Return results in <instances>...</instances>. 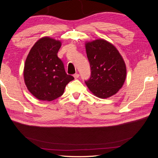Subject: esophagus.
I'll return each mask as SVG.
<instances>
[{
	"label": "esophagus",
	"instance_id": "34e87169",
	"mask_svg": "<svg viewBox=\"0 0 158 158\" xmlns=\"http://www.w3.org/2000/svg\"><path fill=\"white\" fill-rule=\"evenodd\" d=\"M74 77L75 79H77L78 78H79V74L78 73H76L74 74Z\"/></svg>",
	"mask_w": 158,
	"mask_h": 158
}]
</instances>
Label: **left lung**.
<instances>
[{"label":"left lung","mask_w":158,"mask_h":158,"mask_svg":"<svg viewBox=\"0 0 158 158\" xmlns=\"http://www.w3.org/2000/svg\"><path fill=\"white\" fill-rule=\"evenodd\" d=\"M91 76L85 81L95 96L105 99L116 94L125 83L127 67L120 52L109 41L98 39L85 44Z\"/></svg>","instance_id":"1"}]
</instances>
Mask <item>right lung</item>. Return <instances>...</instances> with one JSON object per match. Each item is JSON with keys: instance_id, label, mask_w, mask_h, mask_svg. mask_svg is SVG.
<instances>
[{"instance_id": "right-lung-1", "label": "right lung", "mask_w": 158, "mask_h": 158, "mask_svg": "<svg viewBox=\"0 0 158 158\" xmlns=\"http://www.w3.org/2000/svg\"><path fill=\"white\" fill-rule=\"evenodd\" d=\"M61 42L44 37L31 47L23 69V79L29 92L41 101H52L64 93L66 85L74 80L68 75L57 56Z\"/></svg>"}]
</instances>
